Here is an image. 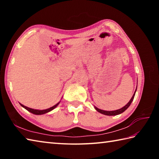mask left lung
I'll use <instances>...</instances> for the list:
<instances>
[{
    "instance_id": "8db88e82",
    "label": "left lung",
    "mask_w": 159,
    "mask_h": 159,
    "mask_svg": "<svg viewBox=\"0 0 159 159\" xmlns=\"http://www.w3.org/2000/svg\"><path fill=\"white\" fill-rule=\"evenodd\" d=\"M135 92H136V90H135ZM135 92H134V93L133 94V97H132V98L130 99V100L128 102V103L126 104L125 106L122 107V108L120 109L115 110V111H104V110H102V109H99L98 108H97V107H95V108L97 111H98L99 113H101V114H104V115H107V116H116V115H118V114H121V113H123V111H125V110L127 109L129 107H130V104L132 103V102H133V99H134V95H135Z\"/></svg>"
}]
</instances>
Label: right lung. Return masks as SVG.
I'll list each match as a JSON object with an SVG mask.
<instances>
[{"mask_svg":"<svg viewBox=\"0 0 159 159\" xmlns=\"http://www.w3.org/2000/svg\"><path fill=\"white\" fill-rule=\"evenodd\" d=\"M59 104H60V102H59V103H57V104H56L55 105H54L53 107H50V108H49V109H44V110L34 109L29 108V107H26V106H24L23 104H20V105H21V107H24V108H25V109H26L27 110V111H29V112L32 113V114H36V115H41V114H46V113L49 112V111H52V110H53L54 109H55V107H57V106Z\"/></svg>","mask_w":159,"mask_h":159,"instance_id":"right-lung-1","label":"right lung"}]
</instances>
